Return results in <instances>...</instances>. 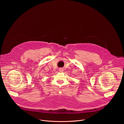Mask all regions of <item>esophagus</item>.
Instances as JSON below:
<instances>
[{"mask_svg":"<svg viewBox=\"0 0 124 124\" xmlns=\"http://www.w3.org/2000/svg\"><path fill=\"white\" fill-rule=\"evenodd\" d=\"M63 68H59V71L60 72H62L63 71Z\"/></svg>","mask_w":124,"mask_h":124,"instance_id":"esophagus-1","label":"esophagus"}]
</instances>
